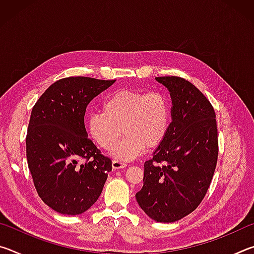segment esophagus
<instances>
[{
    "instance_id": "34e87169",
    "label": "esophagus",
    "mask_w": 254,
    "mask_h": 254,
    "mask_svg": "<svg viewBox=\"0 0 254 254\" xmlns=\"http://www.w3.org/2000/svg\"><path fill=\"white\" fill-rule=\"evenodd\" d=\"M127 166V163L123 162V161H121V160H113V161H112V167H113L114 170L126 168Z\"/></svg>"
}]
</instances>
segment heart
Wrapping results in <instances>:
<instances>
[{
  "instance_id": "b5f03b06",
  "label": "heart",
  "mask_w": 254,
  "mask_h": 254,
  "mask_svg": "<svg viewBox=\"0 0 254 254\" xmlns=\"http://www.w3.org/2000/svg\"><path fill=\"white\" fill-rule=\"evenodd\" d=\"M103 113H92L87 131L98 147L114 150L120 160H132L145 148H157L165 141L171 123V103L161 91L123 88L110 94L102 103Z\"/></svg>"
}]
</instances>
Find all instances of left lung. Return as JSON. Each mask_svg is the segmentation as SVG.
<instances>
[{
	"mask_svg": "<svg viewBox=\"0 0 254 254\" xmlns=\"http://www.w3.org/2000/svg\"><path fill=\"white\" fill-rule=\"evenodd\" d=\"M170 92V127L144 162L143 187L135 194L152 220L173 223L198 207L217 163L218 135L214 107L190 81L177 76L156 78Z\"/></svg>",
	"mask_w": 254,
	"mask_h": 254,
	"instance_id": "8db88e82",
	"label": "left lung"
}]
</instances>
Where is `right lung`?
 <instances>
[{"label":"right lung","mask_w":254,"mask_h":254,"mask_svg":"<svg viewBox=\"0 0 254 254\" xmlns=\"http://www.w3.org/2000/svg\"><path fill=\"white\" fill-rule=\"evenodd\" d=\"M114 81L67 77L50 85L33 106L25 139L28 166L38 195L60 214L86 212L112 170L111 159L88 139L84 117L89 102Z\"/></svg>","instance_id":"add662e5"}]
</instances>
